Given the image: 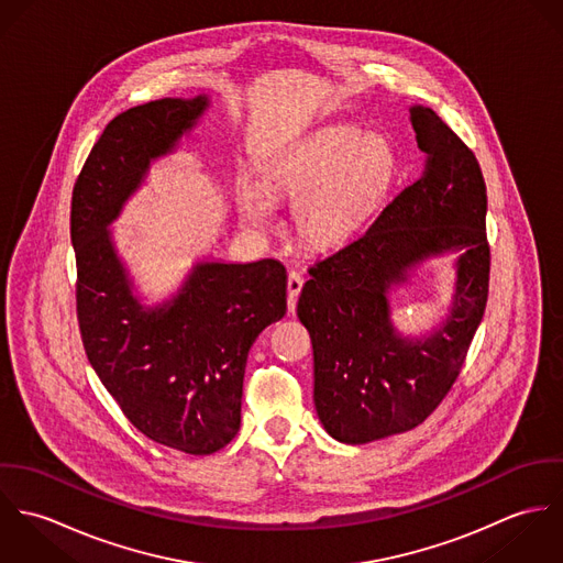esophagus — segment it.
<instances>
[{
  "label": "esophagus",
  "mask_w": 563,
  "mask_h": 563,
  "mask_svg": "<svg viewBox=\"0 0 563 563\" xmlns=\"http://www.w3.org/2000/svg\"><path fill=\"white\" fill-rule=\"evenodd\" d=\"M301 288H303V277H301V273L290 271V273H288V310H290V312H295V308H297V299H299Z\"/></svg>",
  "instance_id": "esophagus-1"
}]
</instances>
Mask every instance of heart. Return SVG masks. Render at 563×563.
I'll use <instances>...</instances> for the list:
<instances>
[{"label":"heart","instance_id":"obj_1","mask_svg":"<svg viewBox=\"0 0 563 563\" xmlns=\"http://www.w3.org/2000/svg\"><path fill=\"white\" fill-rule=\"evenodd\" d=\"M397 173V156L384 136L355 125H327L262 164V188L273 197H295L292 221L312 246L346 241L384 199ZM241 212L253 228L268 223L264 195L242 186Z\"/></svg>","mask_w":563,"mask_h":563}]
</instances>
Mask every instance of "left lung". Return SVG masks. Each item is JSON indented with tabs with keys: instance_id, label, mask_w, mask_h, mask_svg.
<instances>
[{
	"instance_id": "8db88e82",
	"label": "left lung",
	"mask_w": 563,
	"mask_h": 563,
	"mask_svg": "<svg viewBox=\"0 0 563 563\" xmlns=\"http://www.w3.org/2000/svg\"><path fill=\"white\" fill-rule=\"evenodd\" d=\"M424 173L375 223L308 273L297 314L314 349V402L329 435L366 444L424 422L451 393L489 288L487 192L473 150L427 106H411ZM462 247L450 319L422 341L389 322L387 290L429 254Z\"/></svg>"
}]
</instances>
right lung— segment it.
Instances as JSON below:
<instances>
[{"mask_svg":"<svg viewBox=\"0 0 563 563\" xmlns=\"http://www.w3.org/2000/svg\"><path fill=\"white\" fill-rule=\"evenodd\" d=\"M206 106V97H164L114 117L71 197L86 357L141 433L190 455L217 453L239 433L246 355L260 331L286 314V268L271 257L201 262L173 301L147 310L132 295L108 225L150 162L168 154Z\"/></svg>","mask_w":563,"mask_h":563,"instance_id":"add662e5","label":"right lung"}]
</instances>
